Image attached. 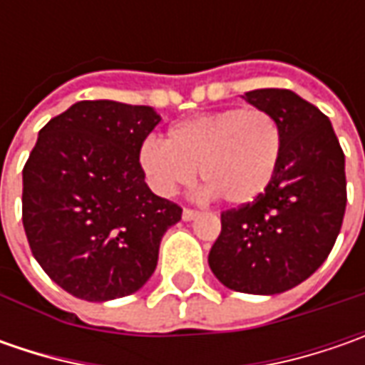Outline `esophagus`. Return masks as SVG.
<instances>
[{
	"label": "esophagus",
	"mask_w": 365,
	"mask_h": 365,
	"mask_svg": "<svg viewBox=\"0 0 365 365\" xmlns=\"http://www.w3.org/2000/svg\"><path fill=\"white\" fill-rule=\"evenodd\" d=\"M197 215H199V213H197L195 209H185V211H182V219H185V221H192Z\"/></svg>",
	"instance_id": "esophagus-1"
}]
</instances>
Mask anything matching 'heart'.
Listing matches in <instances>:
<instances>
[{
  "instance_id": "obj_1",
  "label": "heart",
  "mask_w": 365,
  "mask_h": 365,
  "mask_svg": "<svg viewBox=\"0 0 365 365\" xmlns=\"http://www.w3.org/2000/svg\"><path fill=\"white\" fill-rule=\"evenodd\" d=\"M280 123L262 109H221L175 123L168 140H148L140 166L162 197L175 195L199 175L227 205L256 201L270 187L282 158Z\"/></svg>"
}]
</instances>
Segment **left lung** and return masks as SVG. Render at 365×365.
<instances>
[{"instance_id": "8db88e82", "label": "left lung", "mask_w": 365, "mask_h": 365, "mask_svg": "<svg viewBox=\"0 0 365 365\" xmlns=\"http://www.w3.org/2000/svg\"><path fill=\"white\" fill-rule=\"evenodd\" d=\"M244 99L280 123L282 158L256 201L221 213L209 268L232 290L278 294L329 256L347 203L345 156L329 118L297 93L256 89Z\"/></svg>"}]
</instances>
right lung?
I'll list each match as a JSON object with an SVG mask.
<instances>
[{
	"label": "right lung",
	"instance_id": "add662e5",
	"mask_svg": "<svg viewBox=\"0 0 365 365\" xmlns=\"http://www.w3.org/2000/svg\"><path fill=\"white\" fill-rule=\"evenodd\" d=\"M154 107L78 101L40 130L24 166L21 221L36 262L83 301L128 297L156 270L182 209L148 189L142 144Z\"/></svg>",
	"mask_w": 365,
	"mask_h": 365
}]
</instances>
